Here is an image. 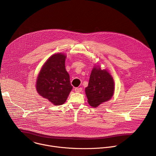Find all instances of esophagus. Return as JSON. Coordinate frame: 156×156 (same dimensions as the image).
Returning a JSON list of instances; mask_svg holds the SVG:
<instances>
[{
  "mask_svg": "<svg viewBox=\"0 0 156 156\" xmlns=\"http://www.w3.org/2000/svg\"><path fill=\"white\" fill-rule=\"evenodd\" d=\"M82 91V88L81 87H76L75 88V91L76 93H80Z\"/></svg>",
  "mask_w": 156,
  "mask_h": 156,
  "instance_id": "esophagus-1",
  "label": "esophagus"
}]
</instances>
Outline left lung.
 I'll return each instance as SVG.
<instances>
[{
	"mask_svg": "<svg viewBox=\"0 0 156 156\" xmlns=\"http://www.w3.org/2000/svg\"><path fill=\"white\" fill-rule=\"evenodd\" d=\"M85 93L89 104L97 107L112 98L114 93L113 78L106 70H101L99 66H95L92 70Z\"/></svg>",
	"mask_w": 156,
	"mask_h": 156,
	"instance_id": "8db88e82",
	"label": "left lung"
}]
</instances>
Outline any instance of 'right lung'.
I'll use <instances>...</instances> for the list:
<instances>
[{
    "mask_svg": "<svg viewBox=\"0 0 156 156\" xmlns=\"http://www.w3.org/2000/svg\"><path fill=\"white\" fill-rule=\"evenodd\" d=\"M65 58L64 54L52 55L44 63L37 78L39 94L55 105L65 103L73 88L65 69Z\"/></svg>",
    "mask_w": 156,
    "mask_h": 156,
    "instance_id": "right-lung-1",
    "label": "right lung"
}]
</instances>
